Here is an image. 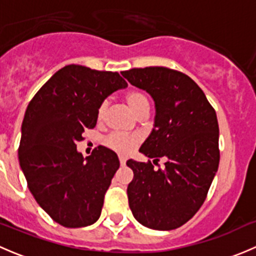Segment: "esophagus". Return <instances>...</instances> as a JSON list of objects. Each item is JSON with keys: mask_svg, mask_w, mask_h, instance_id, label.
<instances>
[{"mask_svg": "<svg viewBox=\"0 0 256 256\" xmlns=\"http://www.w3.org/2000/svg\"><path fill=\"white\" fill-rule=\"evenodd\" d=\"M118 161H120L121 166H125V164H126V158H125V157L120 156V157H118Z\"/></svg>", "mask_w": 256, "mask_h": 256, "instance_id": "34e87169", "label": "esophagus"}]
</instances>
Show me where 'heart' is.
<instances>
[{
	"instance_id": "heart-1",
	"label": "heart",
	"mask_w": 256,
	"mask_h": 256,
	"mask_svg": "<svg viewBox=\"0 0 256 256\" xmlns=\"http://www.w3.org/2000/svg\"><path fill=\"white\" fill-rule=\"evenodd\" d=\"M125 99L128 105L130 106V109L138 116L144 112H148V99H147L144 92H138V90H132V92H128L126 94ZM106 109L108 102H102L99 105L96 112L98 122H102L104 120L105 115H106ZM138 144H140V138L136 135H122V134L114 132L104 138L105 146L109 147L112 151L118 152V154H130L131 151H134L138 146Z\"/></svg>"
}]
</instances>
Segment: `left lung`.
Instances as JSON below:
<instances>
[{"label":"left lung","mask_w":256,"mask_h":256,"mask_svg":"<svg viewBox=\"0 0 256 256\" xmlns=\"http://www.w3.org/2000/svg\"><path fill=\"white\" fill-rule=\"evenodd\" d=\"M128 82L154 100L156 118L140 152L151 161L126 162L134 171L128 206L138 223L172 230L187 223L204 203L218 171L219 126L203 90L182 72L146 66L121 72Z\"/></svg>","instance_id":"obj_1"}]
</instances>
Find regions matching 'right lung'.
<instances>
[{
  "label": "right lung",
  "instance_id": "right-lung-1",
  "mask_svg": "<svg viewBox=\"0 0 256 256\" xmlns=\"http://www.w3.org/2000/svg\"><path fill=\"white\" fill-rule=\"evenodd\" d=\"M128 86L116 72L70 64L56 72L33 96L22 122L20 168L34 200L66 228L95 223L120 167L112 150L98 146L86 158L76 151L85 128L96 125L99 105Z\"/></svg>",
  "mask_w": 256,
  "mask_h": 256
}]
</instances>
